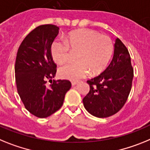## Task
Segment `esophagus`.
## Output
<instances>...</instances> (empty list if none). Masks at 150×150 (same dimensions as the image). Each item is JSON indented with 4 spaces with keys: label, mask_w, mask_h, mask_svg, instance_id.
<instances>
[{
    "label": "esophagus",
    "mask_w": 150,
    "mask_h": 150,
    "mask_svg": "<svg viewBox=\"0 0 150 150\" xmlns=\"http://www.w3.org/2000/svg\"><path fill=\"white\" fill-rule=\"evenodd\" d=\"M78 83H79L78 81H71V85L75 86V85H76Z\"/></svg>",
    "instance_id": "1"
}]
</instances>
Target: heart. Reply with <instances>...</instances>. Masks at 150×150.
<instances>
[{"instance_id":"obj_1","label":"heart","mask_w":150,"mask_h":150,"mask_svg":"<svg viewBox=\"0 0 150 150\" xmlns=\"http://www.w3.org/2000/svg\"><path fill=\"white\" fill-rule=\"evenodd\" d=\"M71 50L77 53V62L61 67L59 74L62 78L79 80L88 73L97 75L106 69L112 57L114 44L107 35H100L93 30L81 29L72 32L66 37V42L55 40L51 45L53 60L58 64L68 62Z\"/></svg>"}]
</instances>
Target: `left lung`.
I'll return each instance as SVG.
<instances>
[{
	"instance_id": "left-lung-1",
	"label": "left lung",
	"mask_w": 150,
	"mask_h": 150,
	"mask_svg": "<svg viewBox=\"0 0 150 150\" xmlns=\"http://www.w3.org/2000/svg\"><path fill=\"white\" fill-rule=\"evenodd\" d=\"M133 77L129 52L120 39L116 38L110 64L100 75L87 81L90 91L83 99L86 110L98 118L118 112L127 101Z\"/></svg>"
}]
</instances>
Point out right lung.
<instances>
[{
  "instance_id": "1",
  "label": "right lung",
  "mask_w": 150,
  "mask_h": 150,
  "mask_svg": "<svg viewBox=\"0 0 150 150\" xmlns=\"http://www.w3.org/2000/svg\"><path fill=\"white\" fill-rule=\"evenodd\" d=\"M59 27L42 25L28 34L19 47L15 64L16 84L25 109L38 118H47L59 110L71 88L68 80H53L57 65L51 56V45ZM52 84L46 85V81Z\"/></svg>"
}]
</instances>
